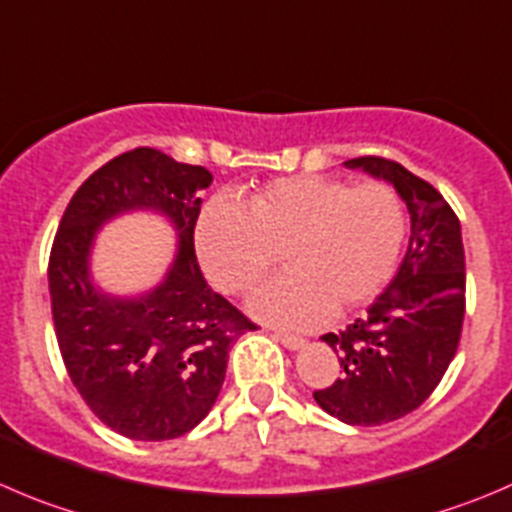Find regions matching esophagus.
<instances>
[{
  "label": "esophagus",
  "mask_w": 512,
  "mask_h": 512,
  "mask_svg": "<svg viewBox=\"0 0 512 512\" xmlns=\"http://www.w3.org/2000/svg\"><path fill=\"white\" fill-rule=\"evenodd\" d=\"M272 337H275L277 342H282V345H285V347H290V350H300V347L305 345V337L292 335V332H280V330H275V332H272Z\"/></svg>",
  "instance_id": "esophagus-1"
}]
</instances>
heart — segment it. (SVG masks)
Returning a JSON list of instances; mask_svg holds the SVG:
<instances>
[{
  "mask_svg": "<svg viewBox=\"0 0 512 512\" xmlns=\"http://www.w3.org/2000/svg\"><path fill=\"white\" fill-rule=\"evenodd\" d=\"M408 215L385 182L350 185L292 175L250 192L245 202L217 197L197 217L202 267L225 295L250 292L277 252L287 270L267 282L252 310L280 325H310L370 302L388 285L403 250Z\"/></svg>",
  "mask_w": 512,
  "mask_h": 512,
  "instance_id": "heart-1",
  "label": "heart"
}]
</instances>
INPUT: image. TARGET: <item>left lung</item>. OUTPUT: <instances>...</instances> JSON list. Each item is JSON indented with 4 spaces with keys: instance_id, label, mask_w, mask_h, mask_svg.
I'll list each match as a JSON object with an SVG mask.
<instances>
[{
    "instance_id": "obj_1",
    "label": "left lung",
    "mask_w": 512,
    "mask_h": 512,
    "mask_svg": "<svg viewBox=\"0 0 512 512\" xmlns=\"http://www.w3.org/2000/svg\"><path fill=\"white\" fill-rule=\"evenodd\" d=\"M345 165L393 182L410 210V245L367 315L322 335L342 375L312 395L342 423L382 425L420 408L453 362L465 317L463 237L453 207L423 177L385 157Z\"/></svg>"
}]
</instances>
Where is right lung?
Listing matches in <instances>:
<instances>
[{
    "mask_svg": "<svg viewBox=\"0 0 512 512\" xmlns=\"http://www.w3.org/2000/svg\"><path fill=\"white\" fill-rule=\"evenodd\" d=\"M210 182L205 167L137 147L82 182L54 235L47 275L64 367L87 408L124 438L190 433L220 395L232 342L257 327L207 285L197 262V192ZM135 206L165 211L181 252L155 293L112 301L88 285V245L104 219Z\"/></svg>",
    "mask_w": 512,
    "mask_h": 512,
    "instance_id": "1",
    "label": "right lung"
}]
</instances>
